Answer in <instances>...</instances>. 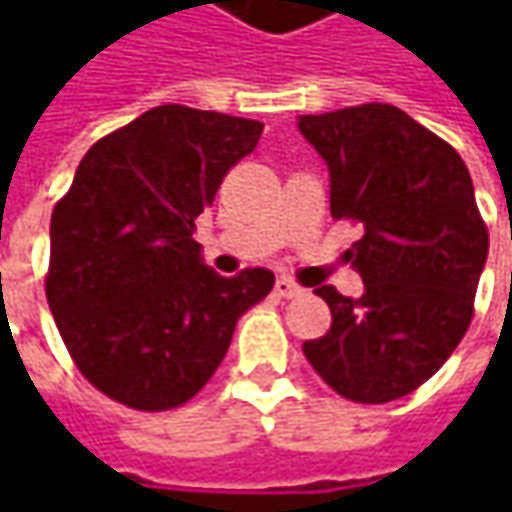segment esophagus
<instances>
[{
  "label": "esophagus",
  "mask_w": 512,
  "mask_h": 512,
  "mask_svg": "<svg viewBox=\"0 0 512 512\" xmlns=\"http://www.w3.org/2000/svg\"><path fill=\"white\" fill-rule=\"evenodd\" d=\"M273 293H276V296H285V299H296V296H302L305 290L296 285V282L285 279V276H279V279H276V285H273Z\"/></svg>",
  "instance_id": "1"
}]
</instances>
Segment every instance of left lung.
Listing matches in <instances>:
<instances>
[{"label": "left lung", "instance_id": "obj_1", "mask_svg": "<svg viewBox=\"0 0 512 512\" xmlns=\"http://www.w3.org/2000/svg\"><path fill=\"white\" fill-rule=\"evenodd\" d=\"M325 159L333 219L362 225L347 259L362 299L316 287L333 313L307 362L350 402L384 404L424 384L459 347L487 262L476 190L462 156L393 105L299 116Z\"/></svg>", "mask_w": 512, "mask_h": 512}]
</instances>
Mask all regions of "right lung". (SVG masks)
<instances>
[{
    "label": "right lung",
    "mask_w": 512,
    "mask_h": 512,
    "mask_svg": "<svg viewBox=\"0 0 512 512\" xmlns=\"http://www.w3.org/2000/svg\"><path fill=\"white\" fill-rule=\"evenodd\" d=\"M262 122L162 105L99 139L50 219L45 290L62 342L93 387L136 410L193 399L236 319L273 290L267 267L219 276L193 239Z\"/></svg>",
    "instance_id": "right-lung-1"
}]
</instances>
